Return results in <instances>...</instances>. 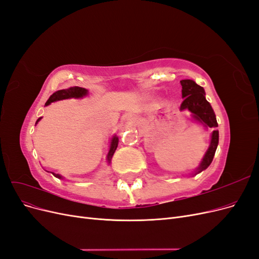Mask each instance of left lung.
Segmentation results:
<instances>
[{
	"label": "left lung",
	"mask_w": 259,
	"mask_h": 259,
	"mask_svg": "<svg viewBox=\"0 0 259 259\" xmlns=\"http://www.w3.org/2000/svg\"><path fill=\"white\" fill-rule=\"evenodd\" d=\"M180 84H182L183 88L182 94L184 98V101L182 105H180V110H189L191 112L192 119L195 122L202 124L205 128H216L218 126L216 115L213 108H211L210 104L205 98L204 89L192 80H182L180 81ZM218 140L219 133L217 130H215L211 132L210 142L207 150L205 154L203 155L199 166L195 168V170L192 173V176L201 173L202 170L206 169L209 166V164L213 161L216 152Z\"/></svg>",
	"instance_id": "obj_1"
}]
</instances>
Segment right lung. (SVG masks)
<instances>
[{
  "instance_id": "1",
  "label": "right lung",
  "mask_w": 259,
  "mask_h": 259,
  "mask_svg": "<svg viewBox=\"0 0 259 259\" xmlns=\"http://www.w3.org/2000/svg\"><path fill=\"white\" fill-rule=\"evenodd\" d=\"M89 94V91L86 89H83V88H79V86H73V88H69V89H66V90H60V91H57L55 92L53 95L49 98V100L46 101L45 106H49L51 105L52 103H55V101H58V100H62V99H70V98H83L85 96H88ZM42 119V117H38V119L36 120V123L40 121ZM117 144H119V137H117L116 135H113L112 138H111V142H110V148H109V152L107 154V163L108 165L109 164L111 163V160H112V156L116 150L117 148ZM52 174L57 177L59 179H64V177H62L61 175L59 174H55L52 171Z\"/></svg>"
}]
</instances>
